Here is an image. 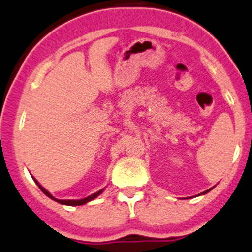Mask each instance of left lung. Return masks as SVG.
<instances>
[{
    "instance_id": "obj_1",
    "label": "left lung",
    "mask_w": 252,
    "mask_h": 252,
    "mask_svg": "<svg viewBox=\"0 0 252 252\" xmlns=\"http://www.w3.org/2000/svg\"><path fill=\"white\" fill-rule=\"evenodd\" d=\"M210 191V189H209V190H207V191H204V192H202V193L201 194H204V193H207V192H209Z\"/></svg>"
}]
</instances>
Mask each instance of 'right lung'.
<instances>
[{"label": "right lung", "instance_id": "add662e5", "mask_svg": "<svg viewBox=\"0 0 252 252\" xmlns=\"http://www.w3.org/2000/svg\"><path fill=\"white\" fill-rule=\"evenodd\" d=\"M33 180H34V183H36L37 185H38V188L40 189V190H42L43 193L47 194V196L49 197V198L54 199V201H55V202L60 203V204H66V205H82V204H85V203H88V202L93 201L94 198H96L97 196H99V194H101L102 192H103V190H99L98 192H96V193H93V194H91V196L86 197V198H83V199H56V198H54V197L51 196V194L49 193V192H48L47 190H45V189L43 188L42 185H39L38 181H37L36 179H34V178H33Z\"/></svg>", "mask_w": 252, "mask_h": 252}]
</instances>
